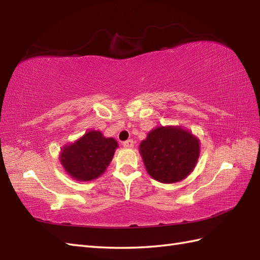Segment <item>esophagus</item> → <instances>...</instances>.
Segmentation results:
<instances>
[{
	"mask_svg": "<svg viewBox=\"0 0 260 260\" xmlns=\"http://www.w3.org/2000/svg\"><path fill=\"white\" fill-rule=\"evenodd\" d=\"M123 146L126 148H133L134 147V141L133 140H127L123 143Z\"/></svg>",
	"mask_w": 260,
	"mask_h": 260,
	"instance_id": "esophagus-1",
	"label": "esophagus"
}]
</instances>
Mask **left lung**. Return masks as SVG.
Instances as JSON below:
<instances>
[{
    "mask_svg": "<svg viewBox=\"0 0 260 260\" xmlns=\"http://www.w3.org/2000/svg\"><path fill=\"white\" fill-rule=\"evenodd\" d=\"M147 173L161 183H175L190 175L200 156V141L181 126H158L141 142Z\"/></svg>",
    "mask_w": 260,
    "mask_h": 260,
    "instance_id": "left-lung-1",
    "label": "left lung"
}]
</instances>
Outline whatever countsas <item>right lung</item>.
<instances>
[{"instance_id":"1","label":"right lung","mask_w":260,"mask_h":260,"mask_svg":"<svg viewBox=\"0 0 260 260\" xmlns=\"http://www.w3.org/2000/svg\"><path fill=\"white\" fill-rule=\"evenodd\" d=\"M118 143L101 131H88L80 139L64 145L59 161L70 178L88 182L99 178L112 162Z\"/></svg>"}]
</instances>
